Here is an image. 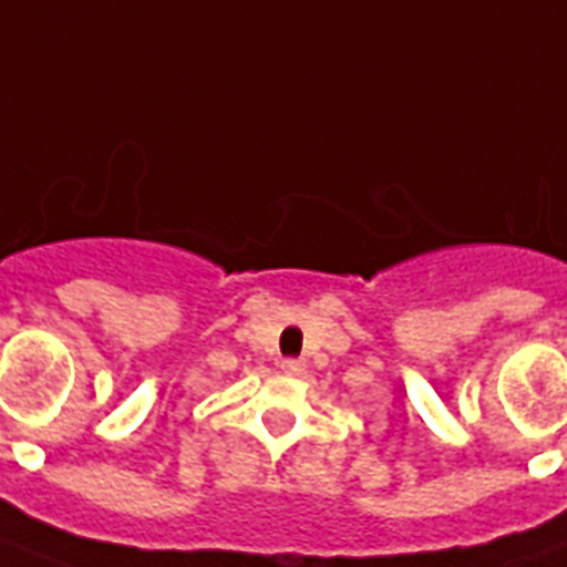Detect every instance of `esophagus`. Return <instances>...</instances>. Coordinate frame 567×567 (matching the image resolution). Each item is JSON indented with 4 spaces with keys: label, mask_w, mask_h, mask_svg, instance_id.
<instances>
[{
    "label": "esophagus",
    "mask_w": 567,
    "mask_h": 567,
    "mask_svg": "<svg viewBox=\"0 0 567 567\" xmlns=\"http://www.w3.org/2000/svg\"><path fill=\"white\" fill-rule=\"evenodd\" d=\"M279 368H282L285 377H302V373H306V364H302L300 359H285Z\"/></svg>",
    "instance_id": "obj_1"
}]
</instances>
